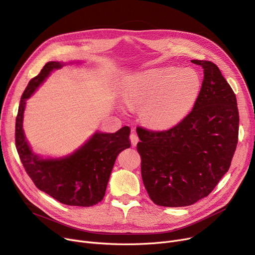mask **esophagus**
Listing matches in <instances>:
<instances>
[{"mask_svg": "<svg viewBox=\"0 0 255 255\" xmlns=\"http://www.w3.org/2000/svg\"><path fill=\"white\" fill-rule=\"evenodd\" d=\"M130 140H131V143L133 146H136L138 141H139V138L136 134H135V132H133L131 135H130Z\"/></svg>", "mask_w": 255, "mask_h": 255, "instance_id": "1", "label": "esophagus"}]
</instances>
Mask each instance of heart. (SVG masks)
Returning <instances> with one entry per match:
<instances>
[{"label": "heart", "instance_id": "b5f03b06", "mask_svg": "<svg viewBox=\"0 0 255 255\" xmlns=\"http://www.w3.org/2000/svg\"><path fill=\"white\" fill-rule=\"evenodd\" d=\"M200 90L201 80L194 71L177 67L149 70L130 79L121 109L141 107V117L148 126L170 128L192 111Z\"/></svg>", "mask_w": 255, "mask_h": 255}]
</instances>
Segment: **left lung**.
Segmentation results:
<instances>
[{
  "label": "left lung",
  "instance_id": "8db88e82",
  "mask_svg": "<svg viewBox=\"0 0 255 255\" xmlns=\"http://www.w3.org/2000/svg\"><path fill=\"white\" fill-rule=\"evenodd\" d=\"M204 69L193 111L166 131L137 128L141 176L150 200L166 207L190 206L207 197L228 172L238 142L236 95L211 61Z\"/></svg>",
  "mask_w": 255,
  "mask_h": 255
}]
</instances>
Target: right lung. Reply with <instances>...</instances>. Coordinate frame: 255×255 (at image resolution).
<instances>
[{
  "mask_svg": "<svg viewBox=\"0 0 255 255\" xmlns=\"http://www.w3.org/2000/svg\"><path fill=\"white\" fill-rule=\"evenodd\" d=\"M73 63L82 62L49 61L41 73L29 81L16 118L15 142L24 169L39 190L62 204L89 207L104 199L118 155L131 145L130 128L125 126L116 133L97 130L71 154L44 158L31 149L22 127L26 100L52 72Z\"/></svg>",
  "mask_w": 255,
  "mask_h": 255,
  "instance_id": "obj_1",
  "label": "right lung"
}]
</instances>
